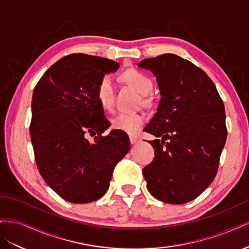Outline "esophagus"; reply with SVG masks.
<instances>
[{
	"mask_svg": "<svg viewBox=\"0 0 249 249\" xmlns=\"http://www.w3.org/2000/svg\"><path fill=\"white\" fill-rule=\"evenodd\" d=\"M138 141H139L138 137H136V136H130V143H131V144H136Z\"/></svg>",
	"mask_w": 249,
	"mask_h": 249,
	"instance_id": "obj_1",
	"label": "esophagus"
}]
</instances>
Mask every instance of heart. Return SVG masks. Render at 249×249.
Instances as JSON below:
<instances>
[{"mask_svg": "<svg viewBox=\"0 0 249 249\" xmlns=\"http://www.w3.org/2000/svg\"><path fill=\"white\" fill-rule=\"evenodd\" d=\"M124 80L132 86L137 92L142 95H147L152 92L154 84L147 74L137 70H127L123 74ZM113 81L111 77L105 76L101 79L97 85L96 95L97 100L104 109H110L113 103ZM145 123V117L142 114H127L120 113L112 119V126L115 130L124 132L126 134H136Z\"/></svg>", "mask_w": 249, "mask_h": 249, "instance_id": "1", "label": "heart"}]
</instances>
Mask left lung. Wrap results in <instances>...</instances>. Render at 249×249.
<instances>
[{
  "instance_id": "8db88e82",
  "label": "left lung",
  "mask_w": 249,
  "mask_h": 249,
  "mask_svg": "<svg viewBox=\"0 0 249 249\" xmlns=\"http://www.w3.org/2000/svg\"><path fill=\"white\" fill-rule=\"evenodd\" d=\"M139 69L156 77L161 99L144 127L157 139L153 162L143 168L149 193L180 205L213 182L227 140L223 102L208 74L175 54L142 60Z\"/></svg>"
}]
</instances>
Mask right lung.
Returning <instances> with one entry per match:
<instances>
[{"mask_svg":"<svg viewBox=\"0 0 249 249\" xmlns=\"http://www.w3.org/2000/svg\"><path fill=\"white\" fill-rule=\"evenodd\" d=\"M118 62L72 54L44 72L34 88L30 134L37 167L60 197L72 203L97 200L107 192L116 164L130 150L123 132L112 130L96 89ZM90 132L98 136L86 139Z\"/></svg>","mask_w":249,"mask_h":249,"instance_id":"right-lung-1","label":"right lung"}]
</instances>
